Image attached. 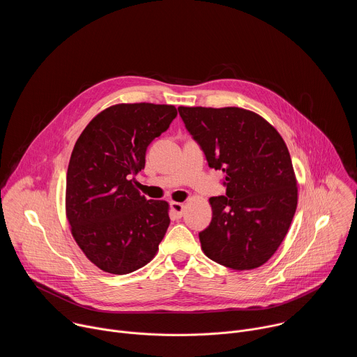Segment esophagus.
I'll return each mask as SVG.
<instances>
[{"instance_id": "obj_1", "label": "esophagus", "mask_w": 357, "mask_h": 357, "mask_svg": "<svg viewBox=\"0 0 357 357\" xmlns=\"http://www.w3.org/2000/svg\"><path fill=\"white\" fill-rule=\"evenodd\" d=\"M183 209H185L183 203H181V202H171V211H172L174 218L181 219L182 215H183Z\"/></svg>"}]
</instances>
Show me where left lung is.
I'll return each mask as SVG.
<instances>
[{"mask_svg":"<svg viewBox=\"0 0 357 357\" xmlns=\"http://www.w3.org/2000/svg\"><path fill=\"white\" fill-rule=\"evenodd\" d=\"M211 168L225 172L226 196L209 199L212 222L199 233L203 252L233 270L266 264L296 211L298 186L280 132L240 107H178Z\"/></svg>","mask_w":357,"mask_h":357,"instance_id":"8db88e82","label":"left lung"}]
</instances>
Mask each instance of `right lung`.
<instances>
[{"label":"right lung","mask_w":357,"mask_h":357,"mask_svg":"<svg viewBox=\"0 0 357 357\" xmlns=\"http://www.w3.org/2000/svg\"><path fill=\"white\" fill-rule=\"evenodd\" d=\"M171 105L121 103L98 113L72 151L66 218L84 256L100 270L128 274L155 257L169 226L165 200L135 188L152 139L176 117Z\"/></svg>","instance_id":"right-lung-1"}]
</instances>
